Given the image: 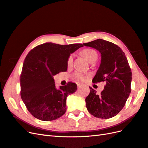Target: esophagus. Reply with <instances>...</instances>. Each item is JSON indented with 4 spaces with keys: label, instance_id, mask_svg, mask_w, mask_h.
I'll return each instance as SVG.
<instances>
[{
    "label": "esophagus",
    "instance_id": "1",
    "mask_svg": "<svg viewBox=\"0 0 148 148\" xmlns=\"http://www.w3.org/2000/svg\"><path fill=\"white\" fill-rule=\"evenodd\" d=\"M77 87H78V88H81V86H82V84H80V83H77Z\"/></svg>",
    "mask_w": 148,
    "mask_h": 148
}]
</instances>
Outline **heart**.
I'll return each mask as SVG.
<instances>
[{
  "instance_id": "1",
  "label": "heart",
  "mask_w": 148,
  "mask_h": 148,
  "mask_svg": "<svg viewBox=\"0 0 148 148\" xmlns=\"http://www.w3.org/2000/svg\"><path fill=\"white\" fill-rule=\"evenodd\" d=\"M82 54L89 62H92L94 61H95L97 58V53L95 50H94V49H84V50L82 51ZM73 55H70L67 60L68 65L69 66L71 65L72 63H73ZM75 77L77 79H80V80H84L85 79V75L80 73H77L75 74Z\"/></svg>"
}]
</instances>
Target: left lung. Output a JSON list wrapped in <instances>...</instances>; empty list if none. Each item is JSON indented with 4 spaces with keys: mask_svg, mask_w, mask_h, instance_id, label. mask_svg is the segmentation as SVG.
I'll use <instances>...</instances> for the list:
<instances>
[{
    "mask_svg": "<svg viewBox=\"0 0 148 148\" xmlns=\"http://www.w3.org/2000/svg\"><path fill=\"white\" fill-rule=\"evenodd\" d=\"M83 45L101 54L100 66L92 82H106L99 95L89 87L90 93L86 98L87 109L98 118H111L122 110L131 91L132 73L127 59L122 49L111 42L98 39Z\"/></svg>",
    "mask_w": 148,
    "mask_h": 148,
    "instance_id": "left-lung-1",
    "label": "left lung"
}]
</instances>
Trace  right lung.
Instances as JSON below:
<instances>
[{"mask_svg":"<svg viewBox=\"0 0 148 148\" xmlns=\"http://www.w3.org/2000/svg\"><path fill=\"white\" fill-rule=\"evenodd\" d=\"M81 44L59 45L46 42L34 48L24 60L20 77L21 96L26 108L36 118L50 121L66 111V99L76 91L73 82L57 88L54 76L67 69L69 56Z\"/></svg>","mask_w":148,"mask_h":148,"instance_id":"right-lung-1","label":"right lung"}]
</instances>
